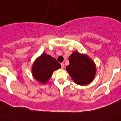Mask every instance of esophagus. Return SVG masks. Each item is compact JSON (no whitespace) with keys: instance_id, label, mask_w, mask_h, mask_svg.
<instances>
[{"instance_id":"obj_1","label":"esophagus","mask_w":121,"mask_h":121,"mask_svg":"<svg viewBox=\"0 0 121 121\" xmlns=\"http://www.w3.org/2000/svg\"><path fill=\"white\" fill-rule=\"evenodd\" d=\"M61 68H63L65 67V64L64 63H61Z\"/></svg>"}]
</instances>
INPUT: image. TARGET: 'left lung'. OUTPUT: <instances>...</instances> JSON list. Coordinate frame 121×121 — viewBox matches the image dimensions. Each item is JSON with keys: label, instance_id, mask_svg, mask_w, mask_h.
<instances>
[{"label": "left lung", "instance_id": "1", "mask_svg": "<svg viewBox=\"0 0 121 121\" xmlns=\"http://www.w3.org/2000/svg\"><path fill=\"white\" fill-rule=\"evenodd\" d=\"M69 61L66 69L77 84L85 85L93 81L96 67L89 57L75 51L69 56Z\"/></svg>", "mask_w": 121, "mask_h": 121}]
</instances>
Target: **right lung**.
I'll return each mask as SVG.
<instances>
[{
	"mask_svg": "<svg viewBox=\"0 0 121 121\" xmlns=\"http://www.w3.org/2000/svg\"><path fill=\"white\" fill-rule=\"evenodd\" d=\"M61 68L56 60L45 53L42 54L33 65V77L42 83H45L51 78L53 71Z\"/></svg>",
	"mask_w": 121,
	"mask_h": 121,
	"instance_id": "1",
	"label": "right lung"
}]
</instances>
